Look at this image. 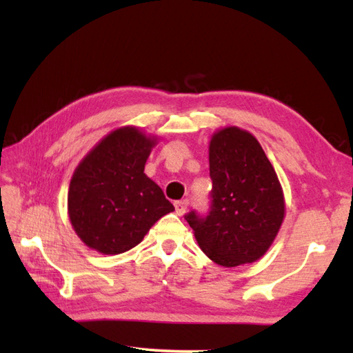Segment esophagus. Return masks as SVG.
Wrapping results in <instances>:
<instances>
[{
  "mask_svg": "<svg viewBox=\"0 0 353 353\" xmlns=\"http://www.w3.org/2000/svg\"><path fill=\"white\" fill-rule=\"evenodd\" d=\"M188 200H181V201H176L174 208H176V214L177 215H183L186 212V209H188Z\"/></svg>",
  "mask_w": 353,
  "mask_h": 353,
  "instance_id": "1",
  "label": "esophagus"
}]
</instances>
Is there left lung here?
Returning <instances> with one entry per match:
<instances>
[{
	"instance_id": "obj_1",
	"label": "left lung",
	"mask_w": 353,
	"mask_h": 353,
	"mask_svg": "<svg viewBox=\"0 0 353 353\" xmlns=\"http://www.w3.org/2000/svg\"><path fill=\"white\" fill-rule=\"evenodd\" d=\"M212 209L206 219L185 216L200 249L221 267L261 259L285 219V197L258 139L236 125L221 127L209 141Z\"/></svg>"
}]
</instances>
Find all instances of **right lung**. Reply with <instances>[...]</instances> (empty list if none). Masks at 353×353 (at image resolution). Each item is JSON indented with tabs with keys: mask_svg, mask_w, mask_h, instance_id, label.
<instances>
[{
	"mask_svg": "<svg viewBox=\"0 0 353 353\" xmlns=\"http://www.w3.org/2000/svg\"><path fill=\"white\" fill-rule=\"evenodd\" d=\"M156 134L134 125L112 130L74 170L68 216L81 243L101 254L138 245L153 224L174 211L161 186L144 172Z\"/></svg>",
	"mask_w": 353,
	"mask_h": 353,
	"instance_id": "obj_1",
	"label": "right lung"
}]
</instances>
